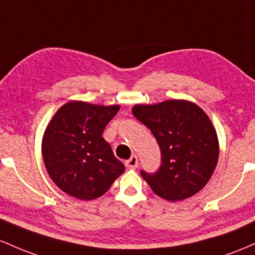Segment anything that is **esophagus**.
<instances>
[{"label":"esophagus","mask_w":255,"mask_h":255,"mask_svg":"<svg viewBox=\"0 0 255 255\" xmlns=\"http://www.w3.org/2000/svg\"><path fill=\"white\" fill-rule=\"evenodd\" d=\"M125 165H127L128 168H136L138 166V158L136 155H132L130 159L125 161Z\"/></svg>","instance_id":"34e87169"}]
</instances>
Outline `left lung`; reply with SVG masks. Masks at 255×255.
I'll return each instance as SVG.
<instances>
[{
	"label": "left lung",
	"instance_id": "1",
	"mask_svg": "<svg viewBox=\"0 0 255 255\" xmlns=\"http://www.w3.org/2000/svg\"><path fill=\"white\" fill-rule=\"evenodd\" d=\"M132 113L151 131L161 150L159 170L141 171L151 190L168 201L199 193L210 181L219 155L218 137L207 114L183 100L136 105Z\"/></svg>",
	"mask_w": 255,
	"mask_h": 255
}]
</instances>
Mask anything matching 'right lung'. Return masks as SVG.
Returning <instances> with one entry per match:
<instances>
[{"mask_svg":"<svg viewBox=\"0 0 255 255\" xmlns=\"http://www.w3.org/2000/svg\"><path fill=\"white\" fill-rule=\"evenodd\" d=\"M119 106L73 101L62 106L45 128L42 154L50 178L79 200L102 196L125 171L102 137Z\"/></svg>","mask_w":255,"mask_h":255,"instance_id":"obj_1","label":"right lung"}]
</instances>
